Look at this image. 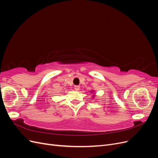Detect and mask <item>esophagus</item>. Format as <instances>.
Here are the masks:
<instances>
[{"mask_svg":"<svg viewBox=\"0 0 158 158\" xmlns=\"http://www.w3.org/2000/svg\"><path fill=\"white\" fill-rule=\"evenodd\" d=\"M80 85H74V89H75V90L78 91V90L80 89Z\"/></svg>","mask_w":158,"mask_h":158,"instance_id":"1","label":"esophagus"}]
</instances>
